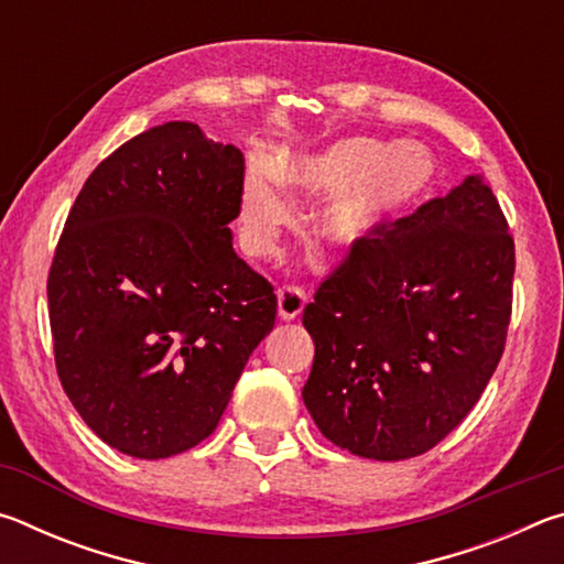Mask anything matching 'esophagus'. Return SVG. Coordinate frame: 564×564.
<instances>
[{
    "mask_svg": "<svg viewBox=\"0 0 564 564\" xmlns=\"http://www.w3.org/2000/svg\"><path fill=\"white\" fill-rule=\"evenodd\" d=\"M308 303V295L299 285H281L279 289V316L283 321H293Z\"/></svg>",
    "mask_w": 564,
    "mask_h": 564,
    "instance_id": "1",
    "label": "esophagus"
}]
</instances>
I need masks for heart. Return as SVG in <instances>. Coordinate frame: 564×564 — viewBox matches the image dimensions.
<instances>
[{"label":"heart","mask_w":564,"mask_h":564,"mask_svg":"<svg viewBox=\"0 0 564 564\" xmlns=\"http://www.w3.org/2000/svg\"><path fill=\"white\" fill-rule=\"evenodd\" d=\"M275 175L311 196L336 191L313 218L316 236L333 248H356L431 188L435 159L415 141L390 147L376 137H348L311 154L281 156ZM278 180L263 166L246 171L241 228L253 251H269L293 218Z\"/></svg>","instance_id":"1"}]
</instances>
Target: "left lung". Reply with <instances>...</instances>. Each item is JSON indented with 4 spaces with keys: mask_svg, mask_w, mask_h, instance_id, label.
<instances>
[{
    "mask_svg": "<svg viewBox=\"0 0 564 564\" xmlns=\"http://www.w3.org/2000/svg\"><path fill=\"white\" fill-rule=\"evenodd\" d=\"M512 275L508 218L480 176L350 248L303 311L316 343L303 403L318 431L373 460L441 443L502 358Z\"/></svg>",
    "mask_w": 564,
    "mask_h": 564,
    "instance_id": "obj_1",
    "label": "left lung"
}]
</instances>
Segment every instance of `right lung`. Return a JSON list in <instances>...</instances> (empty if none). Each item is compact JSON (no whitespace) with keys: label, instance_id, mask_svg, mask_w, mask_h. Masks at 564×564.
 <instances>
[{"label":"right lung","instance_id":"add662e5","mask_svg":"<svg viewBox=\"0 0 564 564\" xmlns=\"http://www.w3.org/2000/svg\"><path fill=\"white\" fill-rule=\"evenodd\" d=\"M243 154L169 121L91 171L46 279L64 393L104 443L159 460L216 431L275 323L273 285L241 261Z\"/></svg>","mask_w":564,"mask_h":564}]
</instances>
